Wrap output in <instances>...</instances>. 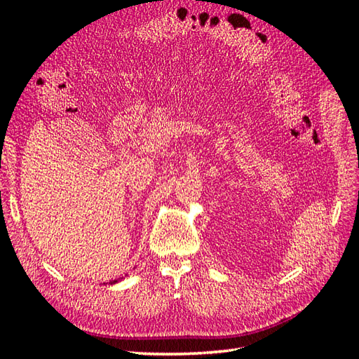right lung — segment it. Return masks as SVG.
<instances>
[{
	"label": "right lung",
	"instance_id": "1",
	"mask_svg": "<svg viewBox=\"0 0 359 359\" xmlns=\"http://www.w3.org/2000/svg\"><path fill=\"white\" fill-rule=\"evenodd\" d=\"M118 281H119V280H114V281H111V285H114V283H118Z\"/></svg>",
	"mask_w": 359,
	"mask_h": 359
}]
</instances>
